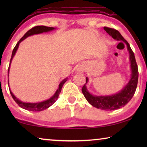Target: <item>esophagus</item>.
<instances>
[{
	"instance_id": "obj_1",
	"label": "esophagus",
	"mask_w": 147,
	"mask_h": 147,
	"mask_svg": "<svg viewBox=\"0 0 147 147\" xmlns=\"http://www.w3.org/2000/svg\"><path fill=\"white\" fill-rule=\"evenodd\" d=\"M84 71V67L82 65L78 66L76 69V72H78V73H83Z\"/></svg>"
}]
</instances>
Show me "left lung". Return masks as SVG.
<instances>
[{"label":"left lung","instance_id":"8db88e82","mask_svg":"<svg viewBox=\"0 0 147 147\" xmlns=\"http://www.w3.org/2000/svg\"><path fill=\"white\" fill-rule=\"evenodd\" d=\"M104 29L114 39H116L117 41H124L126 43L129 53V59H130V79L128 84L119 93L111 94V95L96 96L91 94L87 89L86 84L88 82L89 80L88 77H86V84L83 86L82 91V93L87 101L91 106L98 109H104L106 111H111L124 107L133 97L136 90L137 85H138L139 73L135 56H134V54L132 50L131 49L129 43L117 30L108 28V27H104Z\"/></svg>","mask_w":147,"mask_h":147}]
</instances>
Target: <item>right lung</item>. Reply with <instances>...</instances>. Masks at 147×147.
I'll use <instances>...</instances> for the list:
<instances>
[{
    "label": "right lung",
    "mask_w": 147,
    "mask_h": 147,
    "mask_svg": "<svg viewBox=\"0 0 147 147\" xmlns=\"http://www.w3.org/2000/svg\"><path fill=\"white\" fill-rule=\"evenodd\" d=\"M56 28H53V27H48V26H37L34 27V28H31L30 30H29L24 35L23 38H22L18 41V43H17L16 47H15V48L13 50V52H12V54H11V59H10V62H9L8 71V76H9V67H10L11 60L14 57L15 54H16L17 49H18V47H19L20 43L23 41L24 39H25L26 38H28V37H29V36H33V35H35V34H41V33H43V32H48L50 31H53ZM67 80V78L63 79V80L61 82L60 84H59L58 89H57L56 93L54 94V95L53 96H51V98L47 99V100H46L39 102L32 103V102H22L21 100H20L19 99L17 98L16 96L14 95L13 93L11 91L10 88H9V91H10V93H11L12 98H13V100L16 101V102L18 104V105L21 107V108H23L24 109H26V110H28V111H41L44 110V109L49 108L50 106H51L57 100V99H58V98L59 94V93H60V92L61 91L62 87H63V84L66 82ZM8 85H9V80H8Z\"/></svg>",
    "instance_id": "1"
}]
</instances>
